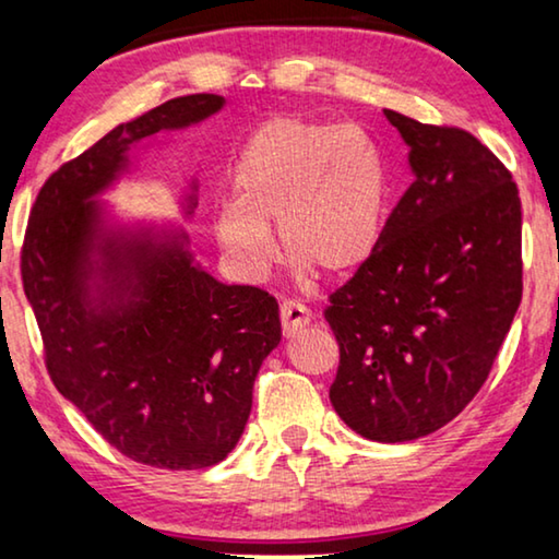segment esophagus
Wrapping results in <instances>:
<instances>
[{
  "label": "esophagus",
  "instance_id": "1",
  "mask_svg": "<svg viewBox=\"0 0 559 559\" xmlns=\"http://www.w3.org/2000/svg\"><path fill=\"white\" fill-rule=\"evenodd\" d=\"M280 316H282V331H285V335H295L297 331H302V328L310 323L312 310L305 308V305L297 300H285L280 305Z\"/></svg>",
  "mask_w": 559,
  "mask_h": 559
}]
</instances>
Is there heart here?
Here are the masks:
<instances>
[{"label":"heart","instance_id":"1","mask_svg":"<svg viewBox=\"0 0 559 559\" xmlns=\"http://www.w3.org/2000/svg\"><path fill=\"white\" fill-rule=\"evenodd\" d=\"M234 203L213 228L243 272L274 259L270 228L297 270L346 277L369 262L384 236L392 173L361 127L277 117L249 134L231 173Z\"/></svg>","mask_w":559,"mask_h":559}]
</instances>
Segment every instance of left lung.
I'll list each match as a JSON object with an SVG mask.
<instances>
[{"label": "left lung", "mask_w": 559, "mask_h": 559, "mask_svg": "<svg viewBox=\"0 0 559 559\" xmlns=\"http://www.w3.org/2000/svg\"><path fill=\"white\" fill-rule=\"evenodd\" d=\"M384 114L415 180L325 308L341 350L331 402L364 438L407 442L461 415L491 373L522 302V201L471 132Z\"/></svg>", "instance_id": "obj_1"}]
</instances>
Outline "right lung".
<instances>
[{
  "label": "right lung",
  "mask_w": 559,
  "mask_h": 559,
  "mask_svg": "<svg viewBox=\"0 0 559 559\" xmlns=\"http://www.w3.org/2000/svg\"><path fill=\"white\" fill-rule=\"evenodd\" d=\"M221 106L216 94L180 96L111 129L45 180L22 241V287L52 384L109 445L152 468H209L231 453L259 366L280 343V308L259 287L221 285L186 241L102 239L88 201L124 170L132 144ZM96 250L102 306L87 295Z\"/></svg>",
  "instance_id": "add662e5"
}]
</instances>
